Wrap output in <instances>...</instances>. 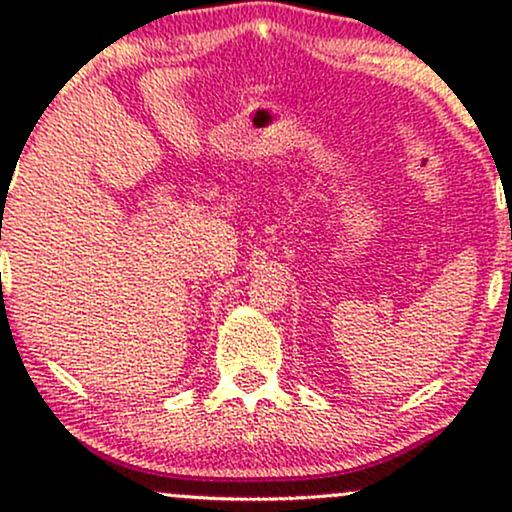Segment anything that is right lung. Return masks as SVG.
<instances>
[{"mask_svg":"<svg viewBox=\"0 0 512 512\" xmlns=\"http://www.w3.org/2000/svg\"><path fill=\"white\" fill-rule=\"evenodd\" d=\"M0 240H2V236H0Z\"/></svg>","mask_w":512,"mask_h":512,"instance_id":"add662e5","label":"right lung"}]
</instances>
